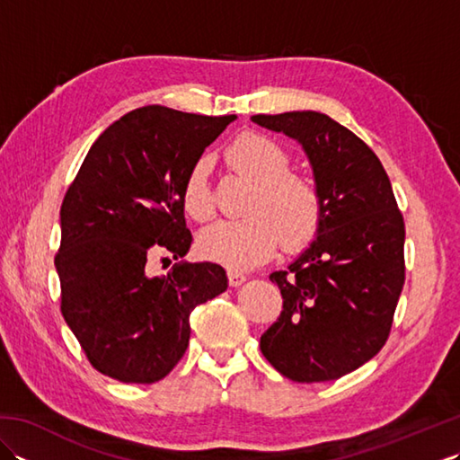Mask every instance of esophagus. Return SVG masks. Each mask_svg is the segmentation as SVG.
Returning <instances> with one entry per match:
<instances>
[{"instance_id": "obj_1", "label": "esophagus", "mask_w": 460, "mask_h": 460, "mask_svg": "<svg viewBox=\"0 0 460 460\" xmlns=\"http://www.w3.org/2000/svg\"><path fill=\"white\" fill-rule=\"evenodd\" d=\"M227 279H229L231 287H241L243 282L247 280V277L243 275V272H237V270H227Z\"/></svg>"}]
</instances>
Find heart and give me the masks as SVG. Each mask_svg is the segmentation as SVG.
<instances>
[{
  "instance_id": "1",
  "label": "heart",
  "mask_w": 460,
  "mask_h": 460,
  "mask_svg": "<svg viewBox=\"0 0 460 460\" xmlns=\"http://www.w3.org/2000/svg\"><path fill=\"white\" fill-rule=\"evenodd\" d=\"M225 162L241 178L255 183L241 221H219L198 237L199 252L229 269L245 270L275 257L279 247L300 252L316 239L324 201L318 185L290 170V154L265 134L245 132L225 150ZM183 211L193 221L215 215L208 160L195 162L181 190Z\"/></svg>"
}]
</instances>
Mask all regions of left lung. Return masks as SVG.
I'll list each match as a JSON object with an SVG mask.
<instances>
[{
    "label": "left lung",
    "instance_id": "8db88e82",
    "mask_svg": "<svg viewBox=\"0 0 460 460\" xmlns=\"http://www.w3.org/2000/svg\"><path fill=\"white\" fill-rule=\"evenodd\" d=\"M252 122L305 148L324 201L312 245L269 277L282 312L261 351L298 384L338 379L374 358L392 332L405 282L403 215L379 158L346 126L314 111Z\"/></svg>",
    "mask_w": 460,
    "mask_h": 460
}]
</instances>
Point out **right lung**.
Listing matches in <instances>:
<instances>
[{
  "mask_svg": "<svg viewBox=\"0 0 460 460\" xmlns=\"http://www.w3.org/2000/svg\"><path fill=\"white\" fill-rule=\"evenodd\" d=\"M235 119L142 106L99 136L68 185L55 255L61 312L101 374L124 384L168 376L188 349L191 310L227 288L215 262H178L164 277L148 262L190 251L183 181Z\"/></svg>",
  "mask_w": 460,
  "mask_h": 460,
  "instance_id": "add662e5",
  "label": "right lung"
}]
</instances>
